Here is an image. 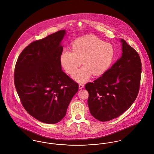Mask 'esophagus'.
I'll use <instances>...</instances> for the list:
<instances>
[{
	"label": "esophagus",
	"instance_id": "obj_1",
	"mask_svg": "<svg viewBox=\"0 0 154 154\" xmlns=\"http://www.w3.org/2000/svg\"><path fill=\"white\" fill-rule=\"evenodd\" d=\"M84 87V84H79V89H82Z\"/></svg>",
	"mask_w": 154,
	"mask_h": 154
}]
</instances>
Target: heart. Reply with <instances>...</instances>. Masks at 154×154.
<instances>
[{
	"label": "heart",
	"instance_id": "1",
	"mask_svg": "<svg viewBox=\"0 0 154 154\" xmlns=\"http://www.w3.org/2000/svg\"><path fill=\"white\" fill-rule=\"evenodd\" d=\"M115 54L113 46L95 36H87L75 40L72 51L65 49L60 55V63L68 74L79 82H84L91 76H100L111 65Z\"/></svg>",
	"mask_w": 154,
	"mask_h": 154
}]
</instances>
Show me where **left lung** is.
<instances>
[{"instance_id":"8db88e82","label":"left lung","mask_w":154,"mask_h":154,"mask_svg":"<svg viewBox=\"0 0 154 154\" xmlns=\"http://www.w3.org/2000/svg\"><path fill=\"white\" fill-rule=\"evenodd\" d=\"M122 55L102 76L85 88L91 115L101 122L118 117L136 100L140 88L142 63L137 52L123 39Z\"/></svg>"}]
</instances>
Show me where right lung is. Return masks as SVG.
I'll use <instances>...</instances> for the list:
<instances>
[{"instance_id":"obj_1","label":"right lung","mask_w":154,"mask_h":154,"mask_svg":"<svg viewBox=\"0 0 154 154\" xmlns=\"http://www.w3.org/2000/svg\"><path fill=\"white\" fill-rule=\"evenodd\" d=\"M65 34L60 30L29 44L15 67L14 84L23 107L45 123H57L65 116L79 88L62 70L60 42Z\"/></svg>"}]
</instances>
